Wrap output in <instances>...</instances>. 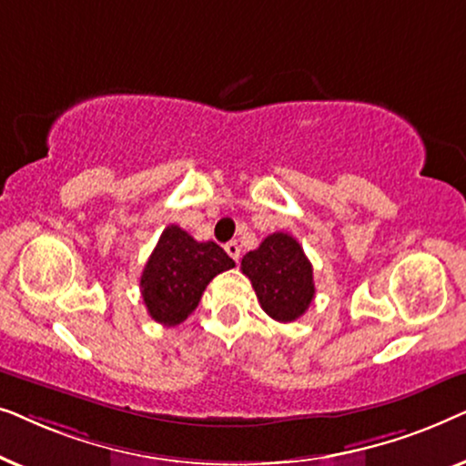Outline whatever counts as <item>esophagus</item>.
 Segmentation results:
<instances>
[{"instance_id": "34e87169", "label": "esophagus", "mask_w": 466, "mask_h": 466, "mask_svg": "<svg viewBox=\"0 0 466 466\" xmlns=\"http://www.w3.org/2000/svg\"><path fill=\"white\" fill-rule=\"evenodd\" d=\"M225 250H227L228 257H231V258L235 260V263H238L239 254H241V248H239L238 241H228V244H225Z\"/></svg>"}]
</instances>
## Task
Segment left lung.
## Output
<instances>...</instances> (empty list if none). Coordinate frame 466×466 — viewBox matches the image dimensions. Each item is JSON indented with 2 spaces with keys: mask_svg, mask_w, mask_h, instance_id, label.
<instances>
[{
  "mask_svg": "<svg viewBox=\"0 0 466 466\" xmlns=\"http://www.w3.org/2000/svg\"><path fill=\"white\" fill-rule=\"evenodd\" d=\"M260 308L278 322H292L308 311L316 295L314 269L303 248L289 233H273L241 258Z\"/></svg>",
  "mask_w": 466,
  "mask_h": 466,
  "instance_id": "8db88e82",
  "label": "left lung"
}]
</instances>
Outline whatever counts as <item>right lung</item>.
I'll list each match as a JSON object with an SVG mask.
<instances>
[{"instance_id":"obj_1","label":"right lung","mask_w":466,"mask_h":466,"mask_svg":"<svg viewBox=\"0 0 466 466\" xmlns=\"http://www.w3.org/2000/svg\"><path fill=\"white\" fill-rule=\"evenodd\" d=\"M235 260L214 241H197L177 225H169L142 271L139 289L152 320L176 327L193 314L203 290Z\"/></svg>"}]
</instances>
